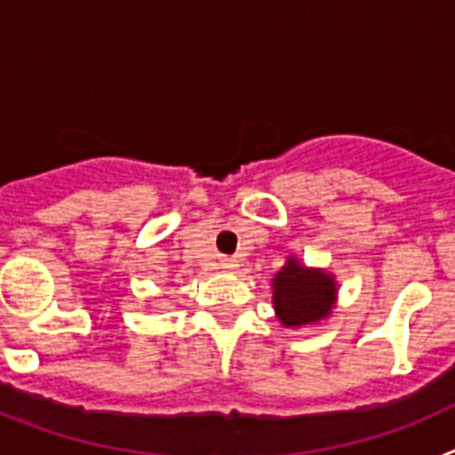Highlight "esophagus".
I'll return each mask as SVG.
<instances>
[{
  "label": "esophagus",
  "instance_id": "esophagus-1",
  "mask_svg": "<svg viewBox=\"0 0 455 455\" xmlns=\"http://www.w3.org/2000/svg\"><path fill=\"white\" fill-rule=\"evenodd\" d=\"M219 267L223 268V271H228V273L236 271V262H235V259H228V257H223V259H220Z\"/></svg>",
  "mask_w": 455,
  "mask_h": 455
}]
</instances>
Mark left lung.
<instances>
[{
  "instance_id": "left-lung-1",
  "label": "left lung",
  "mask_w": 455,
  "mask_h": 455,
  "mask_svg": "<svg viewBox=\"0 0 455 455\" xmlns=\"http://www.w3.org/2000/svg\"><path fill=\"white\" fill-rule=\"evenodd\" d=\"M273 309L284 328L316 325L332 315L337 305V280L325 268L305 267L289 255L284 267L273 275Z\"/></svg>"
}]
</instances>
